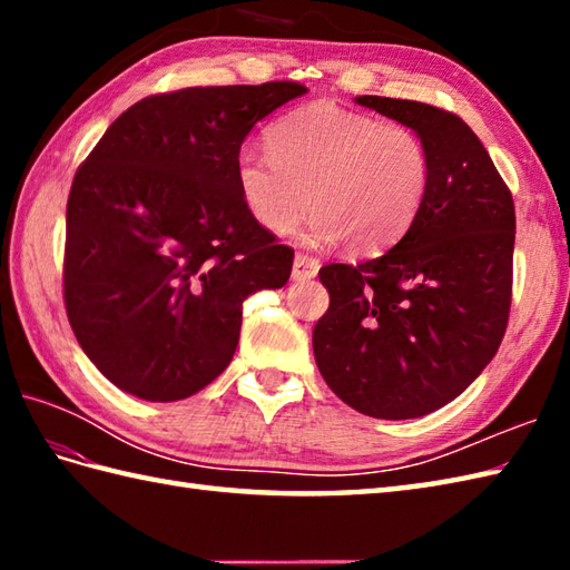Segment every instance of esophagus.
<instances>
[{"label": "esophagus", "instance_id": "obj_1", "mask_svg": "<svg viewBox=\"0 0 570 570\" xmlns=\"http://www.w3.org/2000/svg\"><path fill=\"white\" fill-rule=\"evenodd\" d=\"M318 269H321L318 259L308 257V254H304V252L296 254V259H294V278H296V282H306V278H313L318 274Z\"/></svg>", "mask_w": 570, "mask_h": 570}]
</instances>
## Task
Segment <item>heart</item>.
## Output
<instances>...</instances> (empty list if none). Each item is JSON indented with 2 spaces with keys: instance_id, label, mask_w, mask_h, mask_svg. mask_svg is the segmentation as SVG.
Listing matches in <instances>:
<instances>
[{
  "instance_id": "b5f03b06",
  "label": "heart",
  "mask_w": 570,
  "mask_h": 570,
  "mask_svg": "<svg viewBox=\"0 0 570 570\" xmlns=\"http://www.w3.org/2000/svg\"><path fill=\"white\" fill-rule=\"evenodd\" d=\"M266 151L245 149L235 184L247 213L272 233H288L313 208L306 237L347 239L353 252H380L419 215L431 156L416 129L311 102L266 129Z\"/></svg>"
}]
</instances>
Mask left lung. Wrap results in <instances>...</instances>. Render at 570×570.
<instances>
[{"label": "left lung", "mask_w": 570, "mask_h": 570, "mask_svg": "<svg viewBox=\"0 0 570 570\" xmlns=\"http://www.w3.org/2000/svg\"><path fill=\"white\" fill-rule=\"evenodd\" d=\"M357 105L419 131L431 180L390 252L318 272L331 306L313 328V355L360 414L416 419L463 394L498 353L512 304L514 200L458 115L377 95Z\"/></svg>", "instance_id": "8db88e82"}]
</instances>
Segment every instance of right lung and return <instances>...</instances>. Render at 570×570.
<instances>
[{
	"mask_svg": "<svg viewBox=\"0 0 570 570\" xmlns=\"http://www.w3.org/2000/svg\"><path fill=\"white\" fill-rule=\"evenodd\" d=\"M294 80L149 95L72 178L63 301L85 355L122 392L178 402L235 355L242 301L282 288L294 249L247 213L235 161Z\"/></svg>",
	"mask_w": 570,
	"mask_h": 570,
	"instance_id": "add662e5",
	"label": "right lung"
}]
</instances>
